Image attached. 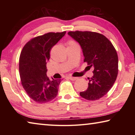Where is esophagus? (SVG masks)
Here are the masks:
<instances>
[{"mask_svg": "<svg viewBox=\"0 0 135 135\" xmlns=\"http://www.w3.org/2000/svg\"><path fill=\"white\" fill-rule=\"evenodd\" d=\"M68 78L70 80H72V81H74V80H76L77 79V77H71V76L68 77Z\"/></svg>", "mask_w": 135, "mask_h": 135, "instance_id": "esophagus-1", "label": "esophagus"}]
</instances>
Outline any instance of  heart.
Masks as SVG:
<instances>
[{
    "label": "heart",
    "mask_w": 135,
    "mask_h": 135,
    "mask_svg": "<svg viewBox=\"0 0 135 135\" xmlns=\"http://www.w3.org/2000/svg\"><path fill=\"white\" fill-rule=\"evenodd\" d=\"M76 42H74V40H69V41H68V42H67V45H68V46H70V45H74V44H76Z\"/></svg>",
    "instance_id": "heart-1"
}]
</instances>
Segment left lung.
<instances>
[{"label":"left lung","instance_id":"1","mask_svg":"<svg viewBox=\"0 0 135 135\" xmlns=\"http://www.w3.org/2000/svg\"><path fill=\"white\" fill-rule=\"evenodd\" d=\"M80 45L84 62L93 68L87 89L80 93L82 98L96 100L105 95L113 87L118 71V55L115 47L105 36L97 32L75 31L68 33Z\"/></svg>","mask_w":135,"mask_h":135}]
</instances>
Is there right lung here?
<instances>
[{
  "instance_id": "1",
  "label": "right lung",
  "mask_w": 135,
  "mask_h": 135,
  "mask_svg": "<svg viewBox=\"0 0 135 135\" xmlns=\"http://www.w3.org/2000/svg\"><path fill=\"white\" fill-rule=\"evenodd\" d=\"M66 31L46 33L30 40L20 56L19 71L22 86L28 97L37 103L51 101L58 95L61 79L50 80L46 76V62L50 51Z\"/></svg>"
}]
</instances>
